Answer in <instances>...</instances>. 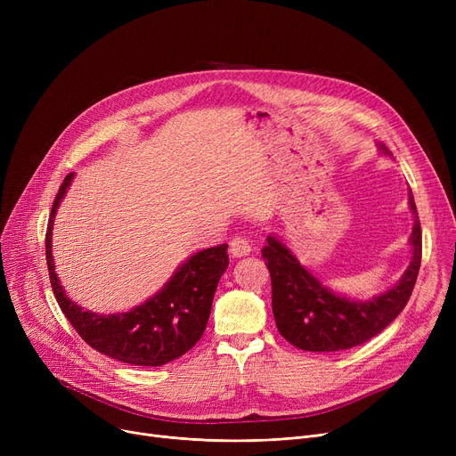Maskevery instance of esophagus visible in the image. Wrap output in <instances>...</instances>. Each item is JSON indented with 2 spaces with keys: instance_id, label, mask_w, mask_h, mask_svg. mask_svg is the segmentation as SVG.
Wrapping results in <instances>:
<instances>
[{
  "instance_id": "34e87169",
  "label": "esophagus",
  "mask_w": 456,
  "mask_h": 456,
  "mask_svg": "<svg viewBox=\"0 0 456 456\" xmlns=\"http://www.w3.org/2000/svg\"><path fill=\"white\" fill-rule=\"evenodd\" d=\"M229 253L234 256V258H240V256H248L251 253V246L248 242V238L244 236H236L231 240L229 244Z\"/></svg>"
}]
</instances>
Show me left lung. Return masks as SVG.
<instances>
[{"mask_svg":"<svg viewBox=\"0 0 456 456\" xmlns=\"http://www.w3.org/2000/svg\"><path fill=\"white\" fill-rule=\"evenodd\" d=\"M377 150L392 157L382 142H377ZM409 205L414 216L409 266L390 290L366 301L330 290L301 265L277 234L266 238L268 244L262 248V258L272 275V308L284 340L303 351H342L377 337L399 316L411 299L421 265V227L411 190Z\"/></svg>","mask_w":456,"mask_h":456,"instance_id":"1","label":"left lung"}]
</instances>
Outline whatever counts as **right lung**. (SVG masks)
I'll return each mask as SVG.
<instances>
[{
	"label": "right lung",
	"mask_w": 456,
	"mask_h": 456,
	"mask_svg": "<svg viewBox=\"0 0 456 456\" xmlns=\"http://www.w3.org/2000/svg\"><path fill=\"white\" fill-rule=\"evenodd\" d=\"M76 174H68L52 207L45 232V260L53 294L64 316L95 351L134 366H162L190 351L203 337L214 292L229 266L227 244L188 256L162 289L127 313L102 314L85 310L66 296L55 273L52 236L55 214Z\"/></svg>",
	"instance_id": "add662e5"
}]
</instances>
